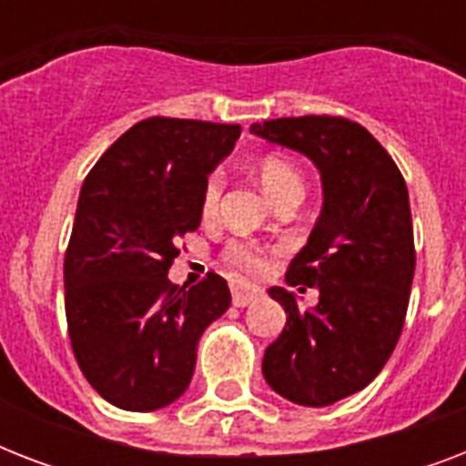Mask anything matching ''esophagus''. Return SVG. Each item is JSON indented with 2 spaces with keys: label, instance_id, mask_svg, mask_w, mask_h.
I'll use <instances>...</instances> for the list:
<instances>
[{
  "label": "esophagus",
  "instance_id": "1",
  "mask_svg": "<svg viewBox=\"0 0 466 466\" xmlns=\"http://www.w3.org/2000/svg\"><path fill=\"white\" fill-rule=\"evenodd\" d=\"M261 298V288L247 283H232V302L234 307H247Z\"/></svg>",
  "mask_w": 466,
  "mask_h": 466
}]
</instances>
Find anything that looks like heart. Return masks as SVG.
Wrapping results in <instances>:
<instances>
[{"label": "heart", "instance_id": "obj_1", "mask_svg": "<svg viewBox=\"0 0 466 466\" xmlns=\"http://www.w3.org/2000/svg\"><path fill=\"white\" fill-rule=\"evenodd\" d=\"M258 181L266 188L276 203L290 200V198H302L305 193V176L295 164L285 155L270 152L258 159ZM222 190H225V171L215 168L208 181L203 186V196H200V212L203 218H212L219 210V200H222ZM225 261L232 268L241 270V273H258L263 268V254L254 244L248 241H232L225 248Z\"/></svg>", "mask_w": 466, "mask_h": 466}]
</instances>
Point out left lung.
<instances>
[{
    "mask_svg": "<svg viewBox=\"0 0 466 466\" xmlns=\"http://www.w3.org/2000/svg\"><path fill=\"white\" fill-rule=\"evenodd\" d=\"M251 133L309 157L321 171L324 210L288 283L319 288V305L270 288L288 321L263 355V377L299 406H329L365 390L404 329L416 248L406 181L390 152L339 116L263 120Z\"/></svg>",
    "mask_w": 466,
    "mask_h": 466,
    "instance_id": "1",
    "label": "left lung"
}]
</instances>
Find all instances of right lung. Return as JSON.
I'll return each mask as SVG.
<instances>
[{"instance_id": "1", "label": "right lung", "mask_w": 466, "mask_h": 466, "mask_svg": "<svg viewBox=\"0 0 466 466\" xmlns=\"http://www.w3.org/2000/svg\"><path fill=\"white\" fill-rule=\"evenodd\" d=\"M241 126L155 118L123 133L84 178L65 254V314L79 370L126 411H155L181 397L198 340L229 309L225 278L168 283L200 225L208 174L234 149Z\"/></svg>"}]
</instances>
